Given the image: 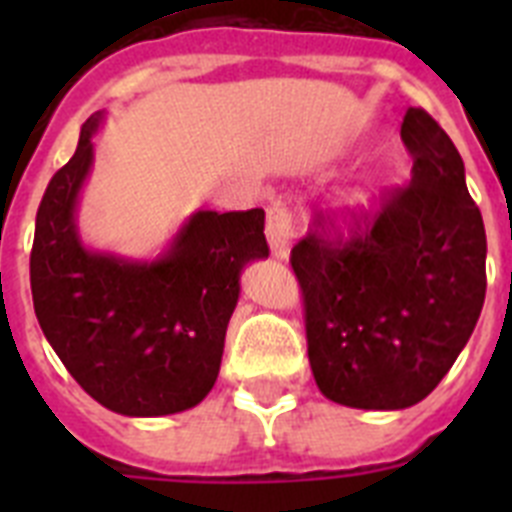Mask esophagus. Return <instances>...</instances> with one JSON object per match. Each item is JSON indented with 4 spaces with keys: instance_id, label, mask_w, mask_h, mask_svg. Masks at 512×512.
<instances>
[{
    "instance_id": "34e87169",
    "label": "esophagus",
    "mask_w": 512,
    "mask_h": 512,
    "mask_svg": "<svg viewBox=\"0 0 512 512\" xmlns=\"http://www.w3.org/2000/svg\"><path fill=\"white\" fill-rule=\"evenodd\" d=\"M266 238H269L271 256L277 261H287L295 228H292V215L282 200H277L266 210Z\"/></svg>"
}]
</instances>
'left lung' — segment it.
I'll return each instance as SVG.
<instances>
[{
	"label": "left lung",
	"instance_id": "8db88e82",
	"mask_svg": "<svg viewBox=\"0 0 512 512\" xmlns=\"http://www.w3.org/2000/svg\"><path fill=\"white\" fill-rule=\"evenodd\" d=\"M400 135L413 156L408 187L351 212L348 241L325 235L318 217L289 256L312 377L346 408L402 410L431 395L485 305L487 235L464 161L425 110L410 107Z\"/></svg>",
	"mask_w": 512,
	"mask_h": 512
}]
</instances>
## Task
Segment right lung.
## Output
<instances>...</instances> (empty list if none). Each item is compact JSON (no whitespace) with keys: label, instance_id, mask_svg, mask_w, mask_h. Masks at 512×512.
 I'll use <instances>...</instances> for the list:
<instances>
[{"label":"right lung","instance_id":"add662e5","mask_svg":"<svg viewBox=\"0 0 512 512\" xmlns=\"http://www.w3.org/2000/svg\"><path fill=\"white\" fill-rule=\"evenodd\" d=\"M89 117L71 161L35 217L33 305L45 338L81 390L112 413L158 418L200 405L223 361L241 271L266 259L264 210H197L153 261L81 241L79 194L94 164Z\"/></svg>","mask_w":512,"mask_h":512}]
</instances>
